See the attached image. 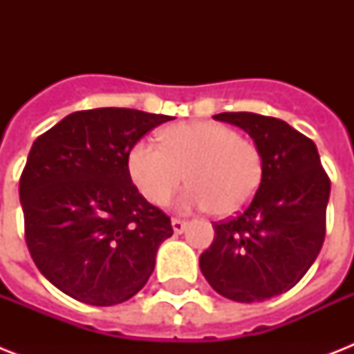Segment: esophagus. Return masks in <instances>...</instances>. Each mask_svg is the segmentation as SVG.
I'll return each instance as SVG.
<instances>
[{
	"mask_svg": "<svg viewBox=\"0 0 354 354\" xmlns=\"http://www.w3.org/2000/svg\"><path fill=\"white\" fill-rule=\"evenodd\" d=\"M185 226H187V221L178 218V216H174V218H172V230H174V233H182L183 230H185Z\"/></svg>",
	"mask_w": 354,
	"mask_h": 354,
	"instance_id": "obj_1",
	"label": "esophagus"
}]
</instances>
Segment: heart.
I'll return each mask as SVG.
<instances>
[{
	"label": "heart",
	"mask_w": 354,
	"mask_h": 354,
	"mask_svg": "<svg viewBox=\"0 0 354 354\" xmlns=\"http://www.w3.org/2000/svg\"><path fill=\"white\" fill-rule=\"evenodd\" d=\"M128 172L150 204L163 205L185 180L178 200L183 209H207L230 216L250 204L263 178V156L252 139L222 122L172 124L161 145L138 141L128 154Z\"/></svg>",
	"instance_id": "heart-1"
}]
</instances>
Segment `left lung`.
<instances>
[{"label":"left lung","instance_id":"obj_1","mask_svg":"<svg viewBox=\"0 0 354 354\" xmlns=\"http://www.w3.org/2000/svg\"><path fill=\"white\" fill-rule=\"evenodd\" d=\"M216 121L246 130L263 156V178L246 209L215 222L200 270L221 296L264 301L290 290L325 241L330 180L313 139L281 119L226 112Z\"/></svg>","mask_w":354,"mask_h":354}]
</instances>
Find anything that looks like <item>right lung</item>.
<instances>
[{
    "label": "right lung",
    "instance_id": "1",
    "mask_svg": "<svg viewBox=\"0 0 354 354\" xmlns=\"http://www.w3.org/2000/svg\"><path fill=\"white\" fill-rule=\"evenodd\" d=\"M169 119L130 108L82 110L30 147L19 178L25 242L41 275L77 301L110 307L136 296L172 235L171 218L128 172L133 145Z\"/></svg>",
    "mask_w": 354,
    "mask_h": 354
}]
</instances>
